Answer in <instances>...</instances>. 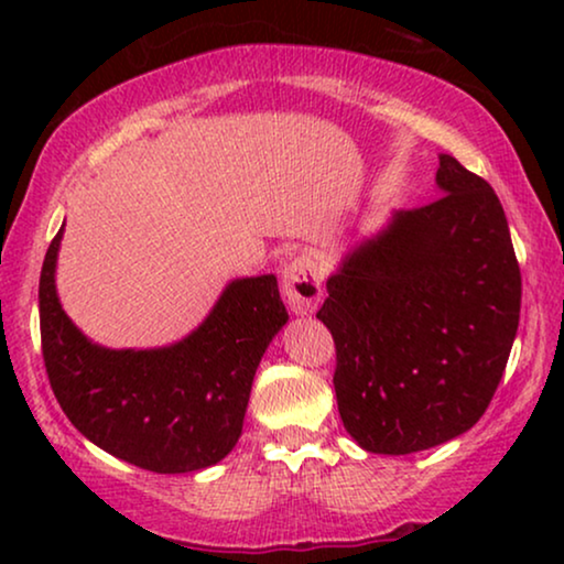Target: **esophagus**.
I'll list each match as a JSON object with an SVG mask.
<instances>
[{"label":"esophagus","instance_id":"34e87169","mask_svg":"<svg viewBox=\"0 0 564 564\" xmlns=\"http://www.w3.org/2000/svg\"><path fill=\"white\" fill-rule=\"evenodd\" d=\"M282 295L288 300L290 311L297 315H307L318 307L323 297V284H321L318 269L313 267V261L295 259L284 267Z\"/></svg>","mask_w":564,"mask_h":564}]
</instances>
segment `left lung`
Segmentation results:
<instances>
[{"label":"left lung","mask_w":564,"mask_h":564,"mask_svg":"<svg viewBox=\"0 0 564 564\" xmlns=\"http://www.w3.org/2000/svg\"><path fill=\"white\" fill-rule=\"evenodd\" d=\"M444 197L395 210L344 253L318 311L336 344L344 429L372 454H413L480 421L521 313V272L503 205L449 153Z\"/></svg>","instance_id":"1"}]
</instances>
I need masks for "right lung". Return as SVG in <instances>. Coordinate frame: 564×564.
<instances>
[{"label":"right lung","mask_w":564,"mask_h":564,"mask_svg":"<svg viewBox=\"0 0 564 564\" xmlns=\"http://www.w3.org/2000/svg\"><path fill=\"white\" fill-rule=\"evenodd\" d=\"M64 226L45 253L43 359L68 421L112 457L161 475L218 465L243 431L253 375L290 321L274 274L230 280L199 326L159 349H107L61 307L56 261Z\"/></svg>","instance_id":"add662e5"}]
</instances>
